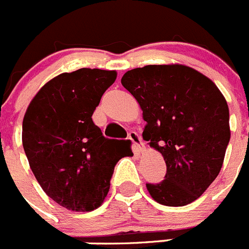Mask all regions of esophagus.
I'll return each instance as SVG.
<instances>
[{"mask_svg":"<svg viewBox=\"0 0 249 249\" xmlns=\"http://www.w3.org/2000/svg\"><path fill=\"white\" fill-rule=\"evenodd\" d=\"M128 140L132 142V149H133L134 154L140 156L141 153L143 152V149H144L142 143V138L140 137V134L136 133V132H129Z\"/></svg>","mask_w":249,"mask_h":249,"instance_id":"34e87169","label":"esophagus"}]
</instances>
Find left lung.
I'll return each mask as SVG.
<instances>
[{"label": "left lung", "instance_id": "8db88e82", "mask_svg": "<svg viewBox=\"0 0 249 249\" xmlns=\"http://www.w3.org/2000/svg\"><path fill=\"white\" fill-rule=\"evenodd\" d=\"M147 122L143 138L166 164L165 179L147 184L157 202L184 206L195 201L222 168L230 137V112L217 86L181 64L147 65L121 79Z\"/></svg>", "mask_w": 249, "mask_h": 249}]
</instances>
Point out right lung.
Listing matches in <instances>:
<instances>
[{"mask_svg":"<svg viewBox=\"0 0 249 249\" xmlns=\"http://www.w3.org/2000/svg\"><path fill=\"white\" fill-rule=\"evenodd\" d=\"M116 77L115 70L63 72L36 92L24 115L22 143L32 172L50 199L71 211L97 209L116 163L127 156L91 118Z\"/></svg>","mask_w":249,"mask_h":249,"instance_id":"obj_1","label":"right lung"}]
</instances>
